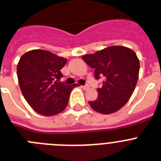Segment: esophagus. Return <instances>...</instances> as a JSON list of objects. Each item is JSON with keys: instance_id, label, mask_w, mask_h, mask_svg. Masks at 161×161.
<instances>
[{"instance_id": "esophagus-1", "label": "esophagus", "mask_w": 161, "mask_h": 161, "mask_svg": "<svg viewBox=\"0 0 161 161\" xmlns=\"http://www.w3.org/2000/svg\"><path fill=\"white\" fill-rule=\"evenodd\" d=\"M82 88L83 89V90H87L88 89V85H85V86H82Z\"/></svg>"}]
</instances>
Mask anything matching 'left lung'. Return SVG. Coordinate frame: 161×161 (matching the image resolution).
<instances>
[{
  "instance_id": "8db88e82",
  "label": "left lung",
  "mask_w": 161,
  "mask_h": 161,
  "mask_svg": "<svg viewBox=\"0 0 161 161\" xmlns=\"http://www.w3.org/2000/svg\"><path fill=\"white\" fill-rule=\"evenodd\" d=\"M91 68L95 78L105 77L103 86L97 90L98 97L88 103L95 111L110 114L118 111L130 99L137 83L140 62L133 50L112 46L82 57Z\"/></svg>"
}]
</instances>
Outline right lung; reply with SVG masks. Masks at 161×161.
Listing matches in <instances>:
<instances>
[{"label": "right lung", "mask_w": 161, "mask_h": 161, "mask_svg": "<svg viewBox=\"0 0 161 161\" xmlns=\"http://www.w3.org/2000/svg\"><path fill=\"white\" fill-rule=\"evenodd\" d=\"M67 59L46 50H32L20 57L17 76L20 90L29 106L44 116L61 113L69 102L74 83H60Z\"/></svg>", "instance_id": "add662e5"}]
</instances>
